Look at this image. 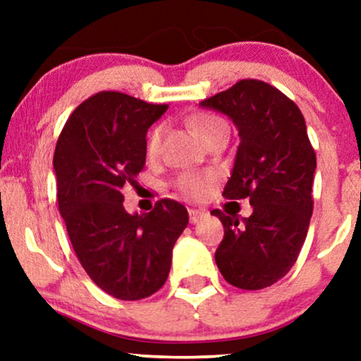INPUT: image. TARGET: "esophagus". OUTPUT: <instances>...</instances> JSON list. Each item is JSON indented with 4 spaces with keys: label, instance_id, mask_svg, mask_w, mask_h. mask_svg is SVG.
I'll return each mask as SVG.
<instances>
[{
    "label": "esophagus",
    "instance_id": "esophagus-1",
    "mask_svg": "<svg viewBox=\"0 0 361 361\" xmlns=\"http://www.w3.org/2000/svg\"><path fill=\"white\" fill-rule=\"evenodd\" d=\"M188 215H190V222L192 224H197L198 221H200L202 217H204V212H202V210H197V209H190L188 210Z\"/></svg>",
    "mask_w": 361,
    "mask_h": 361
}]
</instances>
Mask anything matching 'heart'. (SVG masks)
Returning <instances> with one entry per match:
<instances>
[{"label": "heart", "mask_w": 361, "mask_h": 361, "mask_svg": "<svg viewBox=\"0 0 361 361\" xmlns=\"http://www.w3.org/2000/svg\"><path fill=\"white\" fill-rule=\"evenodd\" d=\"M222 126H226V123H224L221 118L214 117V115H207V114H197L188 120L190 130H192V134L198 140L205 137L209 132H212L217 127H222ZM159 140H161V128L156 127L147 139V154H156L157 147H159ZM210 180H212V176L204 175V173H188V175L180 176V180H178V186H180L181 192L186 195L200 197V195H204L207 192V188H209Z\"/></svg>", "instance_id": "heart-1"}]
</instances>
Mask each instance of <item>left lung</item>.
Here are the masks:
<instances>
[{
    "instance_id": "left-lung-1",
    "label": "left lung",
    "mask_w": 361,
    "mask_h": 361,
    "mask_svg": "<svg viewBox=\"0 0 361 361\" xmlns=\"http://www.w3.org/2000/svg\"><path fill=\"white\" fill-rule=\"evenodd\" d=\"M233 120L239 146L224 197L250 198L246 219L212 210L224 224L215 251L222 276L234 287L259 290L293 267L312 215L316 152L299 106L268 82L243 80L200 103Z\"/></svg>"
}]
</instances>
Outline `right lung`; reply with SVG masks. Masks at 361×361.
<instances>
[{
    "mask_svg": "<svg viewBox=\"0 0 361 361\" xmlns=\"http://www.w3.org/2000/svg\"><path fill=\"white\" fill-rule=\"evenodd\" d=\"M166 110L102 91L73 111L54 152L59 212L74 252L90 279L120 300L163 287L173 246L188 226L185 207L168 198L149 214L123 209V185L142 171L147 130Z\"/></svg>",
    "mask_w": 361,
    "mask_h": 361,
    "instance_id": "right-lung-1",
    "label": "right lung"
}]
</instances>
